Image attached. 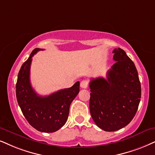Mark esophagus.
I'll return each mask as SVG.
<instances>
[{
	"mask_svg": "<svg viewBox=\"0 0 155 155\" xmlns=\"http://www.w3.org/2000/svg\"><path fill=\"white\" fill-rule=\"evenodd\" d=\"M88 85H89V82L87 80H83L81 82V87L83 88V89H87L88 87Z\"/></svg>",
	"mask_w": 155,
	"mask_h": 155,
	"instance_id": "obj_1",
	"label": "esophagus"
}]
</instances>
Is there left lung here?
I'll list each match as a JSON object with an SVG mask.
<instances>
[{"mask_svg":"<svg viewBox=\"0 0 155 155\" xmlns=\"http://www.w3.org/2000/svg\"><path fill=\"white\" fill-rule=\"evenodd\" d=\"M116 61L107 79H91L89 109L95 124L106 132L127 126L136 114L141 98V84L134 62L120 48L113 51Z\"/></svg>","mask_w":155,"mask_h":155,"instance_id":"8db88e82","label":"left lung"}]
</instances>
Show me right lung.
Returning <instances> with one entry per match:
<instances>
[{
	"mask_svg": "<svg viewBox=\"0 0 155 155\" xmlns=\"http://www.w3.org/2000/svg\"><path fill=\"white\" fill-rule=\"evenodd\" d=\"M35 48L21 66L16 83V98L26 120L39 132L51 133L59 130L67 121L69 107L79 92V81L71 87L59 90L51 94L39 96L31 87L30 68L32 57L38 51Z\"/></svg>",
	"mask_w": 155,
	"mask_h": 155,
	"instance_id": "right-lung-1",
	"label": "right lung"
}]
</instances>
